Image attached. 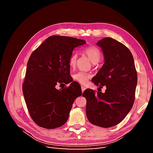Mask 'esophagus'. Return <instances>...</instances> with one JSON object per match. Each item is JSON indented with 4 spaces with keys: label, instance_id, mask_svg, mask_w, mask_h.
<instances>
[{
    "label": "esophagus",
    "instance_id": "1",
    "mask_svg": "<svg viewBox=\"0 0 153 153\" xmlns=\"http://www.w3.org/2000/svg\"><path fill=\"white\" fill-rule=\"evenodd\" d=\"M81 88H82V92H84V91L85 90V88L84 86H82V87H81Z\"/></svg>",
    "mask_w": 153,
    "mask_h": 153
}]
</instances>
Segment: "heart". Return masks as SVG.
<instances>
[{
  "label": "heart",
  "mask_w": 153,
  "mask_h": 153,
  "mask_svg": "<svg viewBox=\"0 0 153 153\" xmlns=\"http://www.w3.org/2000/svg\"><path fill=\"white\" fill-rule=\"evenodd\" d=\"M84 53L89 57L92 63L98 62L101 57V54L100 50L95 47H89L84 50ZM78 60V54L76 52H73L69 59V66L71 68H75ZM91 78V75L87 72L78 71L73 75V79L80 84H86Z\"/></svg>",
  "instance_id": "heart-1"
}]
</instances>
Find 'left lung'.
<instances>
[{"mask_svg":"<svg viewBox=\"0 0 153 153\" xmlns=\"http://www.w3.org/2000/svg\"><path fill=\"white\" fill-rule=\"evenodd\" d=\"M97 45L101 48L105 63L92 78L105 93L87 89L82 94L87 100L86 115L92 124L110 128L121 123L131 109L135 97L137 73L133 55L126 46L111 38Z\"/></svg>","mask_w":153,"mask_h":153,"instance_id":"8db88e82","label":"left lung"}]
</instances>
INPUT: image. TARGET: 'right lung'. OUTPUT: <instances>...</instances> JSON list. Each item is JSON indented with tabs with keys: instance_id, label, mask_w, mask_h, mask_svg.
Here are the masks:
<instances>
[{
	"instance_id": "add662e5",
	"label": "right lung",
	"mask_w": 153,
	"mask_h": 153,
	"mask_svg": "<svg viewBox=\"0 0 153 153\" xmlns=\"http://www.w3.org/2000/svg\"><path fill=\"white\" fill-rule=\"evenodd\" d=\"M85 43L84 40L71 37L52 36L30 55L22 91L30 117L39 126H62L74 100L82 95L80 84L73 82L68 61L73 49ZM69 82V86L56 89L57 85Z\"/></svg>"
}]
</instances>
